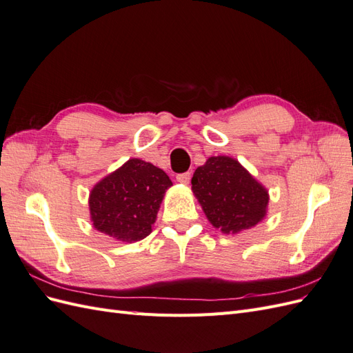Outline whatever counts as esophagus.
Instances as JSON below:
<instances>
[{
    "mask_svg": "<svg viewBox=\"0 0 353 353\" xmlns=\"http://www.w3.org/2000/svg\"><path fill=\"white\" fill-rule=\"evenodd\" d=\"M190 179H191V172H184V174H178L176 175V181L178 183H181V184H188L190 183Z\"/></svg>",
    "mask_w": 353,
    "mask_h": 353,
    "instance_id": "34e87169",
    "label": "esophagus"
}]
</instances>
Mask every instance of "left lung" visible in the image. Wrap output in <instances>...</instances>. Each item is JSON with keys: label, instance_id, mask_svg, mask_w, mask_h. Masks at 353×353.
Returning <instances> with one entry per match:
<instances>
[{"label": "left lung", "instance_id": "obj_1", "mask_svg": "<svg viewBox=\"0 0 353 353\" xmlns=\"http://www.w3.org/2000/svg\"><path fill=\"white\" fill-rule=\"evenodd\" d=\"M191 185L212 225L225 234L249 230L266 215L268 191L232 157H209Z\"/></svg>", "mask_w": 353, "mask_h": 353}]
</instances>
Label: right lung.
<instances>
[{"mask_svg":"<svg viewBox=\"0 0 353 353\" xmlns=\"http://www.w3.org/2000/svg\"><path fill=\"white\" fill-rule=\"evenodd\" d=\"M172 181L160 168L130 159L91 190L90 215L94 228L132 243L152 232L160 203Z\"/></svg>","mask_w":353,"mask_h":353,"instance_id":"1","label":"right lung"}]
</instances>
